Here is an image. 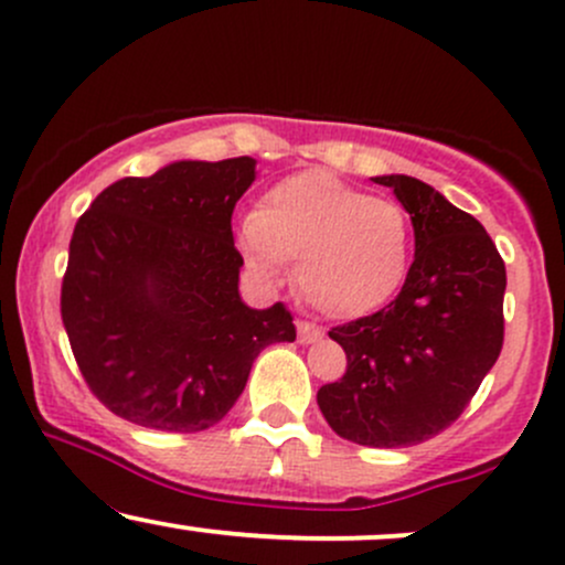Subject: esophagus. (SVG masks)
<instances>
[{
    "instance_id": "1",
    "label": "esophagus",
    "mask_w": 565,
    "mask_h": 565,
    "mask_svg": "<svg viewBox=\"0 0 565 565\" xmlns=\"http://www.w3.org/2000/svg\"><path fill=\"white\" fill-rule=\"evenodd\" d=\"M324 338V332L319 330V327L316 324H308V321H297V340H300V343H316V340H321Z\"/></svg>"
}]
</instances>
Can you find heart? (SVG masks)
Returning a JSON list of instances; mask_svg holds the SVG:
<instances>
[{"instance_id":"b5f03b06","label":"heart","mask_w":565,"mask_h":565,"mask_svg":"<svg viewBox=\"0 0 565 565\" xmlns=\"http://www.w3.org/2000/svg\"><path fill=\"white\" fill-rule=\"evenodd\" d=\"M238 246L263 278H278L287 259H297L302 300L332 319H359L405 284L411 220L399 203L311 169L265 192L257 214L241 220Z\"/></svg>"}]
</instances>
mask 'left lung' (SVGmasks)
<instances>
[{"mask_svg":"<svg viewBox=\"0 0 565 565\" xmlns=\"http://www.w3.org/2000/svg\"><path fill=\"white\" fill-rule=\"evenodd\" d=\"M411 214L415 259L396 300L334 327L349 367L316 394L334 434L407 448L463 413L504 343V259L486 227L405 173L375 177Z\"/></svg>","mask_w":565,"mask_h":565,"instance_id":"8db88e82","label":"left lung"}]
</instances>
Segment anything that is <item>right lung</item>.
<instances>
[{"label": "right lung", "instance_id": "add662e5", "mask_svg": "<svg viewBox=\"0 0 565 565\" xmlns=\"http://www.w3.org/2000/svg\"><path fill=\"white\" fill-rule=\"evenodd\" d=\"M254 158L177 160L109 184L77 220L61 319L90 392L158 431H203L235 405L254 359L292 343V313L249 308L231 216Z\"/></svg>", "mask_w": 565, "mask_h": 565}]
</instances>
